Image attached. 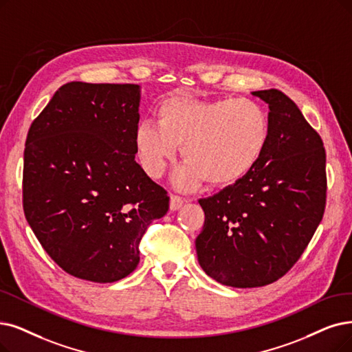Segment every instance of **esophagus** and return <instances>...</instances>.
<instances>
[{"label": "esophagus", "instance_id": "obj_1", "mask_svg": "<svg viewBox=\"0 0 352 352\" xmlns=\"http://www.w3.org/2000/svg\"><path fill=\"white\" fill-rule=\"evenodd\" d=\"M182 205H184V198L179 195H172L170 196V209L172 210H177Z\"/></svg>", "mask_w": 352, "mask_h": 352}]
</instances>
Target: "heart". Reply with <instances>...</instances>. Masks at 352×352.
Wrapping results in <instances>:
<instances>
[{"instance_id": "heart-1", "label": "heart", "mask_w": 352, "mask_h": 352, "mask_svg": "<svg viewBox=\"0 0 352 352\" xmlns=\"http://www.w3.org/2000/svg\"><path fill=\"white\" fill-rule=\"evenodd\" d=\"M157 121H142L134 133L140 163L160 177L180 154L186 164L177 172L179 188H225L245 177L263 159L270 142V118L252 100H198L176 95L157 108Z\"/></svg>"}]
</instances>
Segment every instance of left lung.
Returning a JSON list of instances; mask_svg holds the SVG:
<instances>
[{
	"instance_id": "8db88e82",
	"label": "left lung",
	"mask_w": 352,
	"mask_h": 352,
	"mask_svg": "<svg viewBox=\"0 0 352 352\" xmlns=\"http://www.w3.org/2000/svg\"><path fill=\"white\" fill-rule=\"evenodd\" d=\"M252 95L270 108L269 146L245 177L199 199L205 222L195 241L204 272L241 289L283 277L312 240L327 204L320 135L282 91Z\"/></svg>"
}]
</instances>
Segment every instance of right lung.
I'll return each mask as SVG.
<instances>
[{"instance_id":"1","label":"right lung","mask_w":352,"mask_h":352,"mask_svg":"<svg viewBox=\"0 0 352 352\" xmlns=\"http://www.w3.org/2000/svg\"><path fill=\"white\" fill-rule=\"evenodd\" d=\"M134 83L69 82L32 122L24 148L23 209L50 258L96 283L127 277L167 192L135 162Z\"/></svg>"}]
</instances>
